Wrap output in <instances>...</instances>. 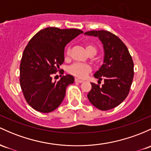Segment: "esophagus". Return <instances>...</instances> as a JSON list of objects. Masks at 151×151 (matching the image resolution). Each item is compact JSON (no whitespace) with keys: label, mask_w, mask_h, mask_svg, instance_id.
I'll list each match as a JSON object with an SVG mask.
<instances>
[{"label":"esophagus","mask_w":151,"mask_h":151,"mask_svg":"<svg viewBox=\"0 0 151 151\" xmlns=\"http://www.w3.org/2000/svg\"><path fill=\"white\" fill-rule=\"evenodd\" d=\"M74 81H75V82H78V83H82V82H83V81L82 80H81V79H77V78L74 79Z\"/></svg>","instance_id":"34e87169"}]
</instances>
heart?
<instances>
[{
    "label": "heart",
    "instance_id": "obj_1",
    "mask_svg": "<svg viewBox=\"0 0 151 151\" xmlns=\"http://www.w3.org/2000/svg\"><path fill=\"white\" fill-rule=\"evenodd\" d=\"M85 49L88 52V54H90V53L96 54V52H97V49L92 44H87L85 45ZM69 54H70V49L68 48L67 51H66V56L68 57V56H69ZM67 71L69 74L74 76V77H77V78L83 79L87 77V74L92 71V68L88 64L75 63V64L69 67Z\"/></svg>",
    "mask_w": 151,
    "mask_h": 151
}]
</instances>
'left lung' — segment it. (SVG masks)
Masks as SVG:
<instances>
[{
	"mask_svg": "<svg viewBox=\"0 0 151 151\" xmlns=\"http://www.w3.org/2000/svg\"><path fill=\"white\" fill-rule=\"evenodd\" d=\"M85 35L98 37L103 44V64L94 74L102 87L91 83L87 94L89 102L100 110H109L120 105L130 92L134 76V64L127 46L115 34L105 30L90 31Z\"/></svg>",
	"mask_w": 151,
	"mask_h": 151,
	"instance_id": "left-lung-1",
	"label": "left lung"
}]
</instances>
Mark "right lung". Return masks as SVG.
I'll list each match as a JSON object with an SVG mask.
<instances>
[{
    "instance_id": "right-lung-1",
    "label": "right lung",
    "mask_w": 151,
    "mask_h": 151,
    "mask_svg": "<svg viewBox=\"0 0 151 151\" xmlns=\"http://www.w3.org/2000/svg\"><path fill=\"white\" fill-rule=\"evenodd\" d=\"M83 31L48 27L32 37L25 48L20 64V84L26 102L34 110L48 113L64 100L66 89L74 83L70 74L52 82L64 61V47Z\"/></svg>"
}]
</instances>
